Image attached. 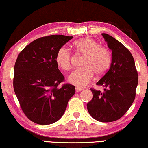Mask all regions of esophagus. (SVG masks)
I'll return each instance as SVG.
<instances>
[{
    "instance_id": "1",
    "label": "esophagus",
    "mask_w": 148,
    "mask_h": 148,
    "mask_svg": "<svg viewBox=\"0 0 148 148\" xmlns=\"http://www.w3.org/2000/svg\"><path fill=\"white\" fill-rule=\"evenodd\" d=\"M75 90H76L77 92H81V91L83 90V89L82 88H76Z\"/></svg>"
}]
</instances>
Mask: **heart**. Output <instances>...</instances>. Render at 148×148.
Instances as JSON below:
<instances>
[{
	"label": "heart",
	"mask_w": 148,
	"mask_h": 148,
	"mask_svg": "<svg viewBox=\"0 0 148 148\" xmlns=\"http://www.w3.org/2000/svg\"><path fill=\"white\" fill-rule=\"evenodd\" d=\"M73 46L77 53L84 56V58L81 62L82 67L73 71L69 77L71 84L82 88L92 80L94 73L97 76L106 73L111 62V54L108 48L99 45L96 41L89 38L77 40ZM55 60L62 70L69 71L72 63L71 51L62 46L56 52Z\"/></svg>",
	"instance_id": "1"
}]
</instances>
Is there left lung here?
<instances>
[{"label": "left lung", "instance_id": "1", "mask_svg": "<svg viewBox=\"0 0 148 148\" xmlns=\"http://www.w3.org/2000/svg\"><path fill=\"white\" fill-rule=\"evenodd\" d=\"M102 35L112 50V62L110 69L96 83L104 87V92L91 88L93 98L88 103L87 108L94 119L109 123L121 119L133 104L138 74L130 51L108 34Z\"/></svg>", "mask_w": 148, "mask_h": 148}]
</instances>
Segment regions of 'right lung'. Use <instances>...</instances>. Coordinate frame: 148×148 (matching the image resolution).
I'll return each instance as SVG.
<instances>
[{"instance_id": "1", "label": "right lung", "mask_w": 148, "mask_h": 148, "mask_svg": "<svg viewBox=\"0 0 148 148\" xmlns=\"http://www.w3.org/2000/svg\"><path fill=\"white\" fill-rule=\"evenodd\" d=\"M73 36L51 35L36 39L19 54L14 67L13 88L24 114L32 122L49 125L61 118L75 88L64 84L58 68L57 50Z\"/></svg>"}]
</instances>
